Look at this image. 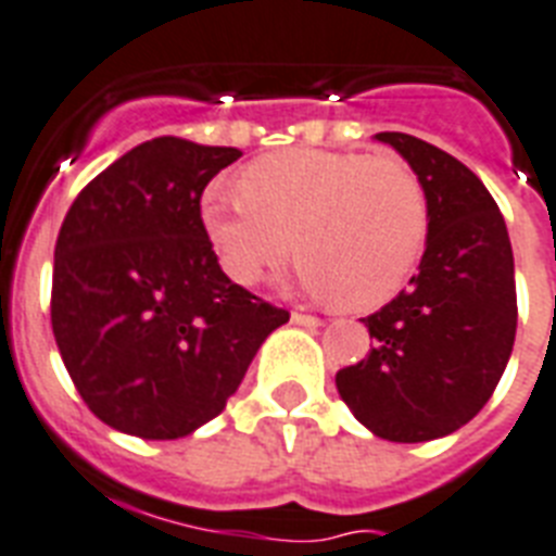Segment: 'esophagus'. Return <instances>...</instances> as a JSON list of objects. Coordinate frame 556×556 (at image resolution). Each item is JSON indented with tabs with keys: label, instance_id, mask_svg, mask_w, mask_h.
<instances>
[{
	"label": "esophagus",
	"instance_id": "1",
	"mask_svg": "<svg viewBox=\"0 0 556 556\" xmlns=\"http://www.w3.org/2000/svg\"><path fill=\"white\" fill-rule=\"evenodd\" d=\"M291 323L302 325V328H319V325H323V319L311 317V314H302V311H293Z\"/></svg>",
	"mask_w": 556,
	"mask_h": 556
}]
</instances>
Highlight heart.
<instances>
[{"mask_svg":"<svg viewBox=\"0 0 556 556\" xmlns=\"http://www.w3.org/2000/svg\"><path fill=\"white\" fill-rule=\"evenodd\" d=\"M200 214L233 282L254 286L293 248L302 288L349 308L391 300L428 237L417 174L394 156L363 153H277L239 174V193H207Z\"/></svg>","mask_w":556,"mask_h":556,"instance_id":"b5f03b06","label":"heart"}]
</instances>
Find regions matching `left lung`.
<instances>
[{
    "label": "left lung",
    "instance_id": "left-lung-1",
    "mask_svg": "<svg viewBox=\"0 0 556 556\" xmlns=\"http://www.w3.org/2000/svg\"><path fill=\"white\" fill-rule=\"evenodd\" d=\"M374 139L422 182L428 237L408 291L363 319L374 349L337 374V391L374 437L440 440L480 414L511 356V239L480 176L451 153L396 130Z\"/></svg>",
    "mask_w": 556,
    "mask_h": 556
}]
</instances>
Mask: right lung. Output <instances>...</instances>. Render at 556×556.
Here are the masks:
<instances>
[{"label": "right lung", "mask_w": 556, "mask_h": 556, "mask_svg": "<svg viewBox=\"0 0 556 556\" xmlns=\"http://www.w3.org/2000/svg\"><path fill=\"white\" fill-rule=\"evenodd\" d=\"M239 156L156 137L90 179L62 223L53 337L79 396L122 434H193L288 323L225 277L202 228L205 185Z\"/></svg>", "instance_id": "1"}]
</instances>
